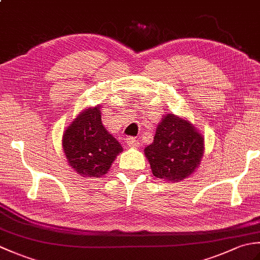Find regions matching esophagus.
<instances>
[{"label": "esophagus", "mask_w": 260, "mask_h": 260, "mask_svg": "<svg viewBox=\"0 0 260 260\" xmlns=\"http://www.w3.org/2000/svg\"><path fill=\"white\" fill-rule=\"evenodd\" d=\"M126 144L129 147H137V145H139V142H137V140L134 139V137H127Z\"/></svg>", "instance_id": "obj_1"}]
</instances>
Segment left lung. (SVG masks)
Instances as JSON below:
<instances>
[{"mask_svg":"<svg viewBox=\"0 0 260 260\" xmlns=\"http://www.w3.org/2000/svg\"><path fill=\"white\" fill-rule=\"evenodd\" d=\"M144 154L155 178L179 182L199 168L204 154V139L187 118L174 114L163 115L154 141Z\"/></svg>","mask_w":260,"mask_h":260,"instance_id":"1","label":"left lung"}]
</instances>
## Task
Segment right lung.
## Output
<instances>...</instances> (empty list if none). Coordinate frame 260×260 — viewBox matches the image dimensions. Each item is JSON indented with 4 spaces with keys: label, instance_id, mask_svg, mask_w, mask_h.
Returning a JSON list of instances; mask_svg holds the SVG:
<instances>
[{
    "label": "right lung",
    "instance_id": "right-lung-1",
    "mask_svg": "<svg viewBox=\"0 0 260 260\" xmlns=\"http://www.w3.org/2000/svg\"><path fill=\"white\" fill-rule=\"evenodd\" d=\"M101 105L86 107L76 116L62 135V150L68 164L82 178L106 174L123 147L102 123Z\"/></svg>",
    "mask_w": 260,
    "mask_h": 260
}]
</instances>
